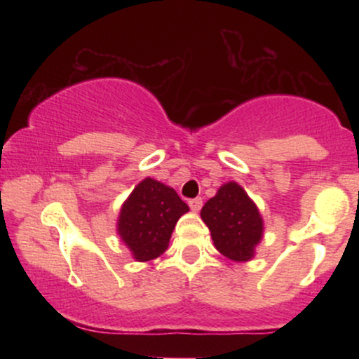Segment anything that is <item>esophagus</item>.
<instances>
[{
	"instance_id": "34e87169",
	"label": "esophagus",
	"mask_w": 359,
	"mask_h": 359,
	"mask_svg": "<svg viewBox=\"0 0 359 359\" xmlns=\"http://www.w3.org/2000/svg\"><path fill=\"white\" fill-rule=\"evenodd\" d=\"M189 205H191V209L194 212L201 211V208H203V199L201 197H196V199H191L189 201Z\"/></svg>"
}]
</instances>
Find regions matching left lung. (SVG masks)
Here are the masks:
<instances>
[{
    "instance_id": "left-lung-1",
    "label": "left lung",
    "mask_w": 359,
    "mask_h": 359,
    "mask_svg": "<svg viewBox=\"0 0 359 359\" xmlns=\"http://www.w3.org/2000/svg\"><path fill=\"white\" fill-rule=\"evenodd\" d=\"M201 217L211 231L214 246L226 258L248 262L262 240L263 221L257 205L236 182H228L204 204Z\"/></svg>"
}]
</instances>
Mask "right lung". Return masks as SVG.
I'll return each instance as SVG.
<instances>
[{"instance_id":"obj_1","label":"right lung","mask_w":359,"mask_h":359,"mask_svg":"<svg viewBox=\"0 0 359 359\" xmlns=\"http://www.w3.org/2000/svg\"><path fill=\"white\" fill-rule=\"evenodd\" d=\"M187 211L174 189L145 179L123 204L118 233L138 262H148L167 250L177 221Z\"/></svg>"}]
</instances>
